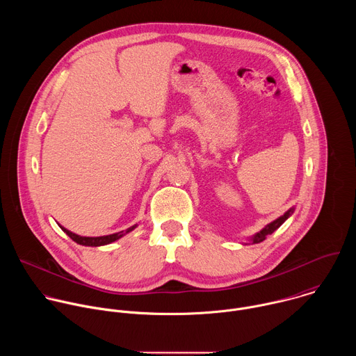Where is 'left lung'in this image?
I'll use <instances>...</instances> for the list:
<instances>
[{"mask_svg": "<svg viewBox=\"0 0 356 356\" xmlns=\"http://www.w3.org/2000/svg\"><path fill=\"white\" fill-rule=\"evenodd\" d=\"M293 211H294V209H290L289 211H286L282 217H279L277 220H275L273 222H270L269 225H266L264 229H261L258 234H255L252 236V243H259V242H262V241H265L266 239V236L268 235H270V234H273L291 214H293Z\"/></svg>", "mask_w": 356, "mask_h": 356, "instance_id": "8db88e82", "label": "left lung"}]
</instances>
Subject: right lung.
I'll return each mask as SVG.
<instances>
[{
  "instance_id": "1",
  "label": "right lung",
  "mask_w": 356,
  "mask_h": 356,
  "mask_svg": "<svg viewBox=\"0 0 356 356\" xmlns=\"http://www.w3.org/2000/svg\"><path fill=\"white\" fill-rule=\"evenodd\" d=\"M60 228H62L63 232H66L74 242H77V243H80V245H84V246H101V245H107V243H111V242H114V241L122 238L125 234H128V232H131L132 229H135V228H136V224L132 225V227H129V228L125 229V231H121V232H117V234H111V235H104V236H80V235H77V234L70 232L69 229H66V228H63V227H60Z\"/></svg>"
}]
</instances>
